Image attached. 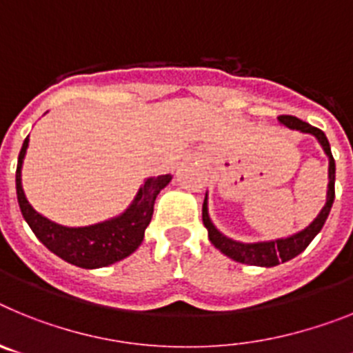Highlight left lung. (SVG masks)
<instances>
[{
  "mask_svg": "<svg viewBox=\"0 0 353 353\" xmlns=\"http://www.w3.org/2000/svg\"><path fill=\"white\" fill-rule=\"evenodd\" d=\"M277 120L281 121L283 125L288 127L292 130H301L304 134H311L318 139V143L322 145L323 152L329 157V187H327V201L323 205V208L320 210V214L316 215V219L305 226L302 232L295 233L292 236H286V239H277V240H269V242H254V244H244V242H236V240L228 239L226 235L217 230L214 226V223L210 221V215H208V196H205L203 201V224L208 230V239H210L212 244L219 249L223 254H226L228 258L239 261V263L245 265H258V267H276L279 263H285V261L292 260L297 254H301L307 245H310L311 240L320 233V230L325 224L327 217H329V212L334 203V180H336V162L332 157V152H330L329 139H327L325 134L322 132L316 127L305 123V121L299 120L297 117H290V114H281L277 117Z\"/></svg>",
  "mask_w": 353,
  "mask_h": 353,
  "instance_id": "obj_1",
  "label": "left lung"
}]
</instances>
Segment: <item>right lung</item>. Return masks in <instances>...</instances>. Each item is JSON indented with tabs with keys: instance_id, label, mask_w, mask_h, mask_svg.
Instances as JSON below:
<instances>
[{
	"instance_id": "1",
	"label": "right lung",
	"mask_w": 353,
	"mask_h": 353,
	"mask_svg": "<svg viewBox=\"0 0 353 353\" xmlns=\"http://www.w3.org/2000/svg\"><path fill=\"white\" fill-rule=\"evenodd\" d=\"M30 136L19 152L15 189L19 208L30 224L31 232L56 256L81 269H101L130 256L141 245L146 226L152 221L154 203L159 192L171 182V174H159L145 180L130 207L118 217L83 228H67L46 219L28 203L21 183V170Z\"/></svg>"
}]
</instances>
